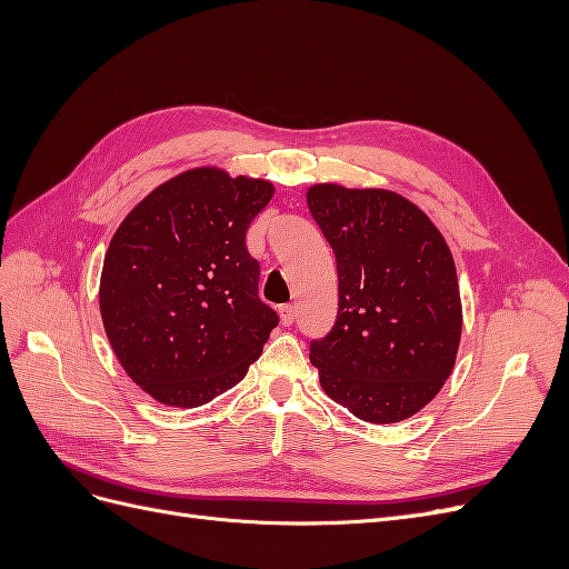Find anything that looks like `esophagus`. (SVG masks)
I'll use <instances>...</instances> for the list:
<instances>
[{"instance_id":"esophagus-1","label":"esophagus","mask_w":569,"mask_h":569,"mask_svg":"<svg viewBox=\"0 0 569 569\" xmlns=\"http://www.w3.org/2000/svg\"><path fill=\"white\" fill-rule=\"evenodd\" d=\"M280 318H282V325H291V322H295V318H297V308L291 306V303H284L280 308Z\"/></svg>"}]
</instances>
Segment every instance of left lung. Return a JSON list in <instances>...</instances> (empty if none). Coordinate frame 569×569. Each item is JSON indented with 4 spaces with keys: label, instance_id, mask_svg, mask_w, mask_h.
<instances>
[{
    "label": "left lung",
    "instance_id": "left-lung-1",
    "mask_svg": "<svg viewBox=\"0 0 569 569\" xmlns=\"http://www.w3.org/2000/svg\"><path fill=\"white\" fill-rule=\"evenodd\" d=\"M306 199L339 280L332 330L311 341L325 393L375 425L416 416L449 380L460 343L449 247L416 203L387 189L316 184Z\"/></svg>",
    "mask_w": 569,
    "mask_h": 569
}]
</instances>
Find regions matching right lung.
Wrapping results in <instances>:
<instances>
[{"label": "right lung", "mask_w": 569, "mask_h": 569, "mask_svg": "<svg viewBox=\"0 0 569 569\" xmlns=\"http://www.w3.org/2000/svg\"><path fill=\"white\" fill-rule=\"evenodd\" d=\"M266 180L197 168L163 182L116 230L99 308L120 366L153 399L197 408L247 375L280 318L258 299L247 230Z\"/></svg>", "instance_id": "1"}]
</instances>
